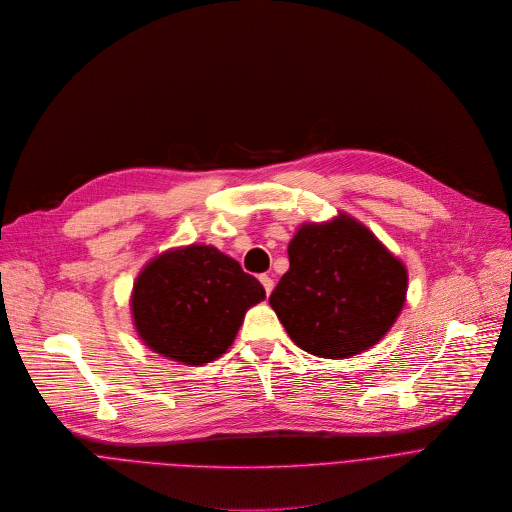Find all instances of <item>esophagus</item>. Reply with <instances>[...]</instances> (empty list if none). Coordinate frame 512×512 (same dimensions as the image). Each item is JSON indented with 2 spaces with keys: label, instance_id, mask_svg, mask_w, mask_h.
I'll list each match as a JSON object with an SVG mask.
<instances>
[{
  "label": "esophagus",
  "instance_id": "1",
  "mask_svg": "<svg viewBox=\"0 0 512 512\" xmlns=\"http://www.w3.org/2000/svg\"><path fill=\"white\" fill-rule=\"evenodd\" d=\"M260 282H262V286H264L266 294H270V292H272V288H274V280H272L268 274H260Z\"/></svg>",
  "mask_w": 512,
  "mask_h": 512
}]
</instances>
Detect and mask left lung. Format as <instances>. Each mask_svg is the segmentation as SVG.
Listing matches in <instances>:
<instances>
[{"mask_svg":"<svg viewBox=\"0 0 512 512\" xmlns=\"http://www.w3.org/2000/svg\"><path fill=\"white\" fill-rule=\"evenodd\" d=\"M288 260L268 302L306 353L325 359L359 355L403 309L405 266L345 214L329 224H304L288 244Z\"/></svg>","mask_w":512,"mask_h":512,"instance_id":"8db88e82","label":"left lung"}]
</instances>
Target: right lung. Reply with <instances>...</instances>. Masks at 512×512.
<instances>
[{"label":"right lung","instance_id":"right-lung-1","mask_svg":"<svg viewBox=\"0 0 512 512\" xmlns=\"http://www.w3.org/2000/svg\"><path fill=\"white\" fill-rule=\"evenodd\" d=\"M262 284L214 246L191 244L155 258L139 274L131 311L155 353L185 365L210 363L232 345Z\"/></svg>","mask_w":512,"mask_h":512}]
</instances>
